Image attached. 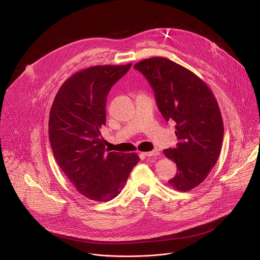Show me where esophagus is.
I'll use <instances>...</instances> for the list:
<instances>
[{
  "label": "esophagus",
  "mask_w": 260,
  "mask_h": 260,
  "mask_svg": "<svg viewBox=\"0 0 260 260\" xmlns=\"http://www.w3.org/2000/svg\"><path fill=\"white\" fill-rule=\"evenodd\" d=\"M143 154H144L145 156H147V157H156V156H159V155H160V153H159L158 151H156V150L149 151V152H144Z\"/></svg>",
  "instance_id": "obj_1"
}]
</instances>
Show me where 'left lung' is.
Returning <instances> with one entry per match:
<instances>
[{
  "label": "left lung",
  "mask_w": 260,
  "mask_h": 260,
  "mask_svg": "<svg viewBox=\"0 0 260 260\" xmlns=\"http://www.w3.org/2000/svg\"><path fill=\"white\" fill-rule=\"evenodd\" d=\"M134 68L148 80L164 119L176 123L179 142L163 150L178 170L168 183L190 191L205 180L220 154L224 128L218 103L203 80L167 58L145 59Z\"/></svg>",
  "instance_id": "obj_1"
}]
</instances>
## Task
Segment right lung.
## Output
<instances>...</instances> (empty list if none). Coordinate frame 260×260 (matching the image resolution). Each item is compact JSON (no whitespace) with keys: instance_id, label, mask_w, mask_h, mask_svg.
Returning <instances> with one entry per match:
<instances>
[{"instance_id":"add662e5","label":"right lung","mask_w":260,"mask_h":260,"mask_svg":"<svg viewBox=\"0 0 260 260\" xmlns=\"http://www.w3.org/2000/svg\"><path fill=\"white\" fill-rule=\"evenodd\" d=\"M130 67L101 65L75 73L51 107L49 139L56 161L77 191L91 200L116 197L140 160L136 153H106L100 132L106 124L107 95Z\"/></svg>"}]
</instances>
